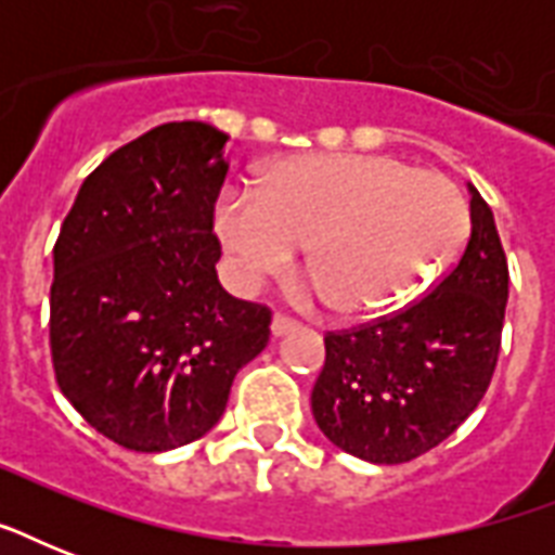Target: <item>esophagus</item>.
<instances>
[{
	"label": "esophagus",
	"mask_w": 555,
	"mask_h": 555,
	"mask_svg": "<svg viewBox=\"0 0 555 555\" xmlns=\"http://www.w3.org/2000/svg\"><path fill=\"white\" fill-rule=\"evenodd\" d=\"M296 328V320H291V317H285V313H273V320H270V334L273 337H282V334H287V331Z\"/></svg>",
	"instance_id": "esophagus-1"
}]
</instances>
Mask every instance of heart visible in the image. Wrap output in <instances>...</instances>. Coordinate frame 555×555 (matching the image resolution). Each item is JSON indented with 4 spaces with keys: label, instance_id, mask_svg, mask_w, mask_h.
<instances>
[{
    "label": "heart",
    "instance_id": "b5f03b06",
    "mask_svg": "<svg viewBox=\"0 0 555 555\" xmlns=\"http://www.w3.org/2000/svg\"><path fill=\"white\" fill-rule=\"evenodd\" d=\"M216 233L253 291L305 244L313 296L346 317H379L426 291L464 250L469 207L449 178L388 155H294L256 192L224 190Z\"/></svg>",
    "mask_w": 555,
    "mask_h": 555
}]
</instances>
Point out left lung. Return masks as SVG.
<instances>
[{
  "label": "left lung",
  "mask_w": 555,
  "mask_h": 555,
  "mask_svg": "<svg viewBox=\"0 0 555 555\" xmlns=\"http://www.w3.org/2000/svg\"><path fill=\"white\" fill-rule=\"evenodd\" d=\"M473 230L461 259L395 313L325 334L311 395L334 447L371 464H405L475 412L499 363L509 270L495 218L469 186Z\"/></svg>",
  "instance_id": "1"
}]
</instances>
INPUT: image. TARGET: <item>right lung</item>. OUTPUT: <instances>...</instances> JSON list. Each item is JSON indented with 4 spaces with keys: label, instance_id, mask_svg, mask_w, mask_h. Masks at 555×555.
<instances>
[{
    "label": "right lung",
    "instance_id": "right-lung-1",
    "mask_svg": "<svg viewBox=\"0 0 555 555\" xmlns=\"http://www.w3.org/2000/svg\"><path fill=\"white\" fill-rule=\"evenodd\" d=\"M224 143L198 120L155 126L82 181L56 235V386L117 447L167 452L207 435L268 346V305L216 276Z\"/></svg>",
    "mask_w": 555,
    "mask_h": 555
}]
</instances>
